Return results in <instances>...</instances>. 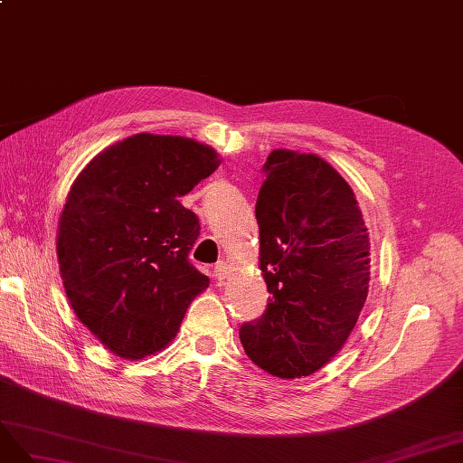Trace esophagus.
Returning <instances> with one entry per match:
<instances>
[{"label":"esophagus","mask_w":463,"mask_h":463,"mask_svg":"<svg viewBox=\"0 0 463 463\" xmlns=\"http://www.w3.org/2000/svg\"><path fill=\"white\" fill-rule=\"evenodd\" d=\"M227 275H229V265L225 261H219L213 269V277L217 280H222V279H227Z\"/></svg>","instance_id":"34e87169"}]
</instances>
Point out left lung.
Returning <instances> with one entry per match:
<instances>
[{"label":"left lung","instance_id":"1","mask_svg":"<svg viewBox=\"0 0 463 463\" xmlns=\"http://www.w3.org/2000/svg\"><path fill=\"white\" fill-rule=\"evenodd\" d=\"M256 219L267 311L242 325L250 360L279 379L321 369L345 346L369 292L371 242L352 186L316 154L273 150Z\"/></svg>","mask_w":463,"mask_h":463}]
</instances>
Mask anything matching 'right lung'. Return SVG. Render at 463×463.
I'll return each mask as SVG.
<instances>
[{
  "mask_svg": "<svg viewBox=\"0 0 463 463\" xmlns=\"http://www.w3.org/2000/svg\"><path fill=\"white\" fill-rule=\"evenodd\" d=\"M219 165L212 146L140 132L94 156L71 184L59 273L79 321L123 360L167 348L210 287L188 261L198 217L178 198Z\"/></svg>",
  "mask_w": 463,
  "mask_h": 463,
  "instance_id": "add662e5",
  "label": "right lung"
}]
</instances>
